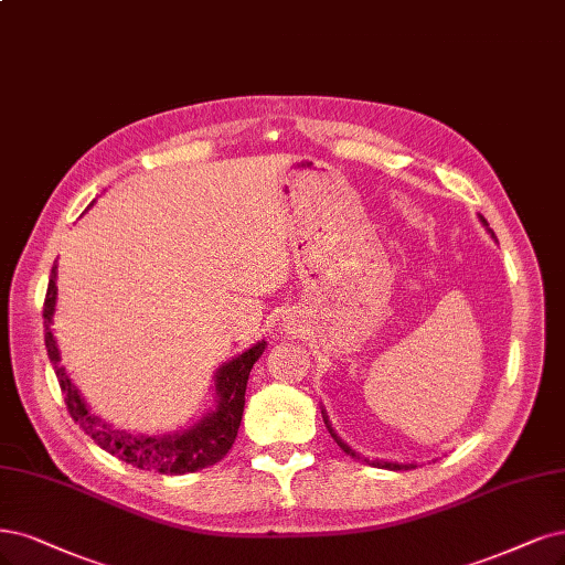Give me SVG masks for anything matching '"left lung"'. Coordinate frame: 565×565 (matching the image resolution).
I'll return each instance as SVG.
<instances>
[{"mask_svg": "<svg viewBox=\"0 0 565 565\" xmlns=\"http://www.w3.org/2000/svg\"><path fill=\"white\" fill-rule=\"evenodd\" d=\"M479 220H481V224L489 228V224H486V220L479 215ZM489 233L493 236V231L489 228ZM322 418H324V425H327V430H329V435L334 437V441L341 446V451H345L350 458H355V460H362L364 465H372V468H383V470H412V468H416V462H391V460H369V458H362L360 454H355L353 449H350V446L332 430V425H329V418H327V414L322 412Z\"/></svg>", "mask_w": 565, "mask_h": 565, "instance_id": "obj_1", "label": "left lung"}]
</instances>
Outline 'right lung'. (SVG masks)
<instances>
[{"instance_id": "right-lung-1", "label": "right lung", "mask_w": 565, "mask_h": 565, "mask_svg": "<svg viewBox=\"0 0 565 565\" xmlns=\"http://www.w3.org/2000/svg\"><path fill=\"white\" fill-rule=\"evenodd\" d=\"M55 268H51V280L44 299V341L49 350V360L55 369L57 383H61V391L65 395L67 412L79 423L82 430L105 449L107 454L116 456L119 460L132 465V468L151 470L159 475H186V472H199L210 465L220 462L228 449L236 441L238 427L243 420V408H245V387L252 372V364H255L266 341H259L245 350L243 355L224 362L217 374H215V395L217 406L205 414L196 425H191L184 433L174 435H161V437H145V435H128L124 430H114L109 423H105L100 416L90 414L88 404L76 391V385L65 374V366H61V350H57L55 337L51 332V322L55 313Z\"/></svg>"}]
</instances>
